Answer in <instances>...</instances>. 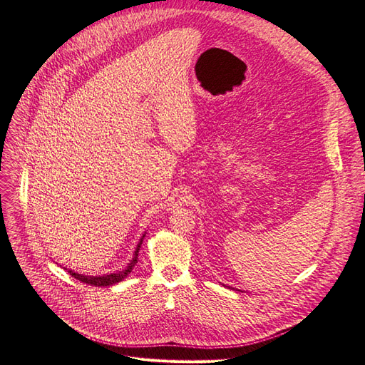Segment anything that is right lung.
<instances>
[{
  "label": "right lung",
  "instance_id": "obj_1",
  "mask_svg": "<svg viewBox=\"0 0 365 365\" xmlns=\"http://www.w3.org/2000/svg\"><path fill=\"white\" fill-rule=\"evenodd\" d=\"M143 237H144V236H143ZM143 237H141L140 242H138L137 250H135V252H133V257H132L130 263L126 266V269H121V271H118V272H115V274H108V275H102V277H88V275L76 274V272L71 271V269H67V272H69L72 277H75L76 279H79L81 282H86V284H90V286L106 287V286L117 284V282L123 281V279L132 272V267H133L135 264H137V262H138V252H140V248H141Z\"/></svg>",
  "mask_w": 365,
  "mask_h": 365
}]
</instances>
